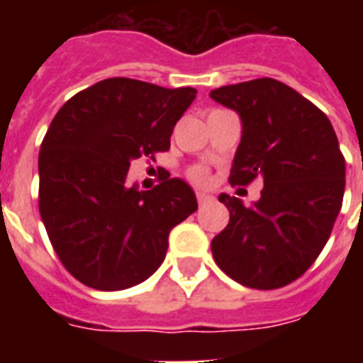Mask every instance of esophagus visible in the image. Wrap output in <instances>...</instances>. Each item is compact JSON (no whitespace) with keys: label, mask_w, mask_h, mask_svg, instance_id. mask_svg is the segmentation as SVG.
<instances>
[{"label":"esophagus","mask_w":363,"mask_h":363,"mask_svg":"<svg viewBox=\"0 0 363 363\" xmlns=\"http://www.w3.org/2000/svg\"><path fill=\"white\" fill-rule=\"evenodd\" d=\"M196 198H198V204H200V206L208 204V202H212V200H213L212 194H210V192H206V190H198Z\"/></svg>","instance_id":"obj_1"}]
</instances>
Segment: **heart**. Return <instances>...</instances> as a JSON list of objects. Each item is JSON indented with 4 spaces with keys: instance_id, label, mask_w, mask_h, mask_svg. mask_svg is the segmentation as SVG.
I'll return each mask as SVG.
<instances>
[{
    "instance_id": "obj_1",
    "label": "heart",
    "mask_w": 363,
    "mask_h": 363,
    "mask_svg": "<svg viewBox=\"0 0 363 363\" xmlns=\"http://www.w3.org/2000/svg\"><path fill=\"white\" fill-rule=\"evenodd\" d=\"M190 177H192V181L204 182L206 181V171H204V169H194V171L190 173Z\"/></svg>"
}]
</instances>
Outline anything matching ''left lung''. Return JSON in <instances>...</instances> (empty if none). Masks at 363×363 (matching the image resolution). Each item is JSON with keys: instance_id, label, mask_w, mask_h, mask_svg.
<instances>
[{"instance_id": "left-lung-1", "label": "left lung", "mask_w": 363, "mask_h": 363, "mask_svg": "<svg viewBox=\"0 0 363 363\" xmlns=\"http://www.w3.org/2000/svg\"><path fill=\"white\" fill-rule=\"evenodd\" d=\"M210 96L235 111L243 128L229 182H264L252 206L220 194L229 223L212 239L213 260L247 288H281L319 257L342 206L346 163L335 128L305 96L270 77Z\"/></svg>"}]
</instances>
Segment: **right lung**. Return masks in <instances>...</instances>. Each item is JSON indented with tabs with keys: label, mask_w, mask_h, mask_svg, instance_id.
Returning a JSON list of instances; mask_svg holds the SVG:
<instances>
[{
	"label": "right lung",
	"mask_w": 363,
	"mask_h": 363,
	"mask_svg": "<svg viewBox=\"0 0 363 363\" xmlns=\"http://www.w3.org/2000/svg\"><path fill=\"white\" fill-rule=\"evenodd\" d=\"M196 89L111 77L79 91L52 120L38 155V208L54 251L77 280L116 291L165 260L169 233L198 210L194 190L167 174L155 189L128 184L138 157L171 147Z\"/></svg>",
	"instance_id": "obj_1"
}]
</instances>
